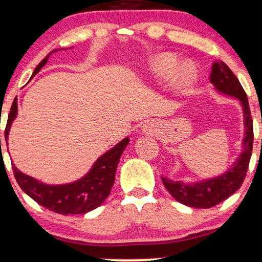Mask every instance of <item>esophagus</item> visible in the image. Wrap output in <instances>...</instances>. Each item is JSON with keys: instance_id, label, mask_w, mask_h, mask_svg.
<instances>
[{"instance_id": "34e87169", "label": "esophagus", "mask_w": 262, "mask_h": 262, "mask_svg": "<svg viewBox=\"0 0 262 262\" xmlns=\"http://www.w3.org/2000/svg\"><path fill=\"white\" fill-rule=\"evenodd\" d=\"M142 134L148 135V136H154V135L158 134L159 131V126H158L157 122L154 121H147L146 124L142 126Z\"/></svg>"}]
</instances>
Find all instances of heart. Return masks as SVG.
<instances>
[{"instance_id": "1", "label": "heart", "mask_w": 262, "mask_h": 262, "mask_svg": "<svg viewBox=\"0 0 262 262\" xmlns=\"http://www.w3.org/2000/svg\"><path fill=\"white\" fill-rule=\"evenodd\" d=\"M179 65V58L173 53H160L149 60V68L159 76L169 75ZM173 75V86L177 90H185L193 85L196 80V68L193 63L185 62L180 64Z\"/></svg>"}]
</instances>
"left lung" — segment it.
<instances>
[{
	"label": "left lung",
	"instance_id": "8db88e82",
	"mask_svg": "<svg viewBox=\"0 0 262 262\" xmlns=\"http://www.w3.org/2000/svg\"><path fill=\"white\" fill-rule=\"evenodd\" d=\"M210 82L212 83L219 95L233 97L239 101L243 112L244 137L241 144L242 150L239 156L220 175L194 181V182H183V181H173L169 177H161L165 188L177 202L196 209H209L217 205L241 188L247 175L251 151H253V120H251L247 93L244 92L239 80L222 60H216L212 64Z\"/></svg>",
	"mask_w": 262,
	"mask_h": 262
}]
</instances>
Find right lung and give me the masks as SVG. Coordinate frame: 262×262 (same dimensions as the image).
Here are the masks:
<instances>
[{"mask_svg":"<svg viewBox=\"0 0 262 262\" xmlns=\"http://www.w3.org/2000/svg\"><path fill=\"white\" fill-rule=\"evenodd\" d=\"M73 48V47H69ZM58 50L51 51L43 59L35 68L31 77H34L40 70L46 66L48 58ZM18 115V103L17 98L13 101L11 112L8 115L7 126H6L5 137L8 148V136L11 131L13 121ZM1 142V141H0ZM130 138L125 137L118 144L106 150L104 154L97 159L93 165L87 172L80 179L69 183H60V185H48L21 172L14 164L15 180L18 185L27 194L51 211L62 215H74V214H86L98 208L104 200L111 194V189L114 185L116 167L122 151L126 149Z\"/></svg>","mask_w":262,"mask_h":262,"instance_id":"1","label":"right lung"}]
</instances>
